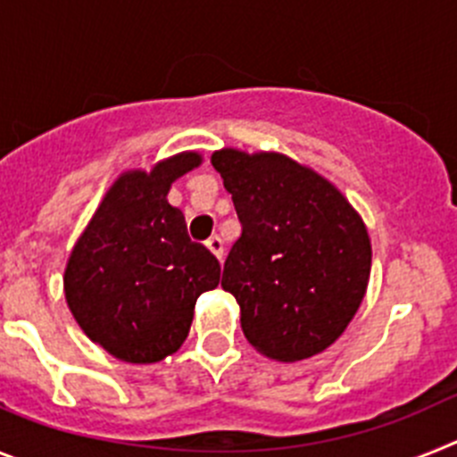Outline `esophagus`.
Listing matches in <instances>:
<instances>
[{
	"instance_id": "esophagus-1",
	"label": "esophagus",
	"mask_w": 457,
	"mask_h": 457,
	"mask_svg": "<svg viewBox=\"0 0 457 457\" xmlns=\"http://www.w3.org/2000/svg\"><path fill=\"white\" fill-rule=\"evenodd\" d=\"M205 247L210 249V252L215 253L217 258H224V242H221V237L220 236H212V237H208V242H205Z\"/></svg>"
}]
</instances>
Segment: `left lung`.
<instances>
[{"mask_svg":"<svg viewBox=\"0 0 457 457\" xmlns=\"http://www.w3.org/2000/svg\"><path fill=\"white\" fill-rule=\"evenodd\" d=\"M212 167L242 224L221 272V288L240 304L242 332L278 361L322 353L364 300V221L329 180L278 153L226 148Z\"/></svg>","mask_w":457,"mask_h":457,"instance_id":"8db88e82","label":"left lung"}]
</instances>
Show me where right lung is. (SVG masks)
I'll list each match as a JSON object with an SVG mask.
<instances>
[{
  "label": "right lung",
  "mask_w": 457,
  "mask_h": 457,
  "mask_svg": "<svg viewBox=\"0 0 457 457\" xmlns=\"http://www.w3.org/2000/svg\"><path fill=\"white\" fill-rule=\"evenodd\" d=\"M180 153L151 173L128 171L104 194L68 258L66 300L88 338L130 364H153L183 345L194 304L220 284V261L192 242L169 187L199 167Z\"/></svg>",
  "instance_id": "right-lung-1"
}]
</instances>
